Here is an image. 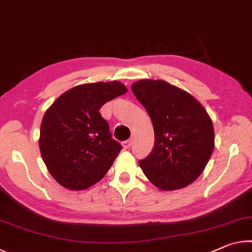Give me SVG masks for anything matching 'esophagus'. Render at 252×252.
Returning a JSON list of instances; mask_svg holds the SVG:
<instances>
[{
	"mask_svg": "<svg viewBox=\"0 0 252 252\" xmlns=\"http://www.w3.org/2000/svg\"><path fill=\"white\" fill-rule=\"evenodd\" d=\"M131 143H132L131 140H126V141H123L122 142V146H123V148H125V149H129L131 147Z\"/></svg>",
	"mask_w": 252,
	"mask_h": 252,
	"instance_id": "34e87169",
	"label": "esophagus"
}]
</instances>
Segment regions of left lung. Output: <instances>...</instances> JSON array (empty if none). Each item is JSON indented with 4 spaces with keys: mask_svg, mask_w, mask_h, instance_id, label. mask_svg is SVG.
Wrapping results in <instances>:
<instances>
[{
    "mask_svg": "<svg viewBox=\"0 0 252 252\" xmlns=\"http://www.w3.org/2000/svg\"><path fill=\"white\" fill-rule=\"evenodd\" d=\"M132 92L150 117L155 147L139 164L161 190L189 186L206 168L215 148L210 117L189 93L162 80H141Z\"/></svg>",
    "mask_w": 252,
    "mask_h": 252,
    "instance_id": "left-lung-1",
    "label": "left lung"
}]
</instances>
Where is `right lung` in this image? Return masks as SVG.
<instances>
[{
  "instance_id": "add662e5",
  "label": "right lung",
  "mask_w": 252,
  "mask_h": 252,
  "mask_svg": "<svg viewBox=\"0 0 252 252\" xmlns=\"http://www.w3.org/2000/svg\"><path fill=\"white\" fill-rule=\"evenodd\" d=\"M126 92L121 82L78 85L59 96L41 123L40 150L49 172L70 190L88 189L109 171L122 146L100 113Z\"/></svg>"
}]
</instances>
